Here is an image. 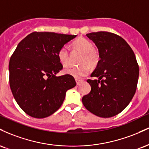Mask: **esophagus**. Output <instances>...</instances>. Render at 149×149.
I'll return each mask as SVG.
<instances>
[{
    "mask_svg": "<svg viewBox=\"0 0 149 149\" xmlns=\"http://www.w3.org/2000/svg\"><path fill=\"white\" fill-rule=\"evenodd\" d=\"M76 84H77V85H79L80 83H82V82H83V80H78V79H76Z\"/></svg>",
    "mask_w": 149,
    "mask_h": 149,
    "instance_id": "34e87169",
    "label": "esophagus"
}]
</instances>
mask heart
<instances>
[{"mask_svg": "<svg viewBox=\"0 0 149 149\" xmlns=\"http://www.w3.org/2000/svg\"><path fill=\"white\" fill-rule=\"evenodd\" d=\"M73 46L77 50L83 53L80 63L78 66H71L64 70V73L71 75L76 78H82L86 76L90 71L91 66H96L100 60V54L97 50L92 47V42L85 38H79L73 42ZM59 60L64 66L69 64L70 58L69 48L66 45H64L59 49L57 53Z\"/></svg>", "mask_w": 149, "mask_h": 149, "instance_id": "1", "label": "heart"}]
</instances>
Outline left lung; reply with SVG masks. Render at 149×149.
<instances>
[{
    "label": "left lung",
    "mask_w": 149,
    "mask_h": 149,
    "mask_svg": "<svg viewBox=\"0 0 149 149\" xmlns=\"http://www.w3.org/2000/svg\"><path fill=\"white\" fill-rule=\"evenodd\" d=\"M98 48L100 61L88 79L91 91L82 99L90 112L102 118L115 116L124 110L136 90L139 65L134 53L123 38L107 31L86 34Z\"/></svg>",
    "instance_id": "1"
}]
</instances>
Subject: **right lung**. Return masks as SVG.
<instances>
[{
	"label": "right lung",
	"instance_id": "add662e5",
	"mask_svg": "<svg viewBox=\"0 0 149 149\" xmlns=\"http://www.w3.org/2000/svg\"><path fill=\"white\" fill-rule=\"evenodd\" d=\"M76 36L54 32H33L12 54L9 82L17 103L26 113L43 118L57 111L66 92L76 85L69 74L56 76L62 69L59 49Z\"/></svg>",
	"mask_w": 149,
	"mask_h": 149
}]
</instances>
